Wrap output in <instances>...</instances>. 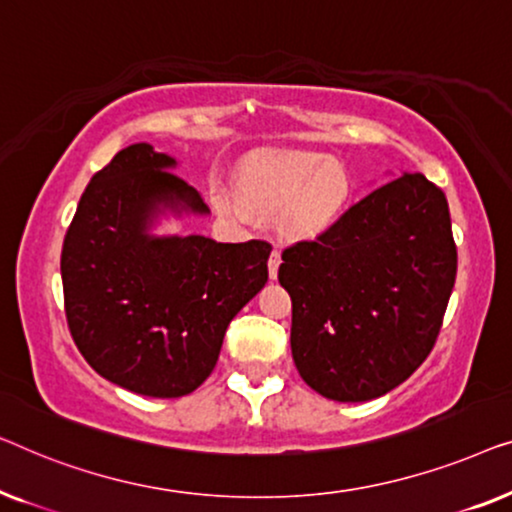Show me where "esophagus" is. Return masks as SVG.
I'll use <instances>...</instances> for the list:
<instances>
[{"label": "esophagus", "mask_w": 512, "mask_h": 512, "mask_svg": "<svg viewBox=\"0 0 512 512\" xmlns=\"http://www.w3.org/2000/svg\"><path fill=\"white\" fill-rule=\"evenodd\" d=\"M278 266H280V253L278 250H273L269 255V278L276 280L278 278Z\"/></svg>", "instance_id": "obj_1"}]
</instances>
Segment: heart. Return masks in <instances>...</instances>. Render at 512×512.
I'll list each match as a JSON object with an SVG mask.
<instances>
[{
    "label": "heart",
    "mask_w": 512,
    "mask_h": 512,
    "mask_svg": "<svg viewBox=\"0 0 512 512\" xmlns=\"http://www.w3.org/2000/svg\"><path fill=\"white\" fill-rule=\"evenodd\" d=\"M241 190L264 211L285 209V225L297 236H318L341 218L350 197V178L322 153L266 150L248 164ZM236 206V201H229Z\"/></svg>",
    "instance_id": "1"
}]
</instances>
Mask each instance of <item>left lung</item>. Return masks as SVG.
<instances>
[{
    "label": "left lung",
    "instance_id": "8db88e82",
    "mask_svg": "<svg viewBox=\"0 0 512 512\" xmlns=\"http://www.w3.org/2000/svg\"><path fill=\"white\" fill-rule=\"evenodd\" d=\"M457 276L445 194L401 171L315 241L283 253L292 359L331 401L378 399L434 348Z\"/></svg>",
    "mask_w": 512,
    "mask_h": 512
}]
</instances>
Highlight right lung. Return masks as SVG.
Instances as JSON below:
<instances>
[{
	"instance_id": "add662e5",
	"label": "right lung",
	"mask_w": 512,
	"mask_h": 512,
	"mask_svg": "<svg viewBox=\"0 0 512 512\" xmlns=\"http://www.w3.org/2000/svg\"><path fill=\"white\" fill-rule=\"evenodd\" d=\"M178 160L150 143L120 150L92 176L62 246L64 311L92 369L141 397L197 390L234 315L269 278L266 241L157 234L211 215Z\"/></svg>"
}]
</instances>
